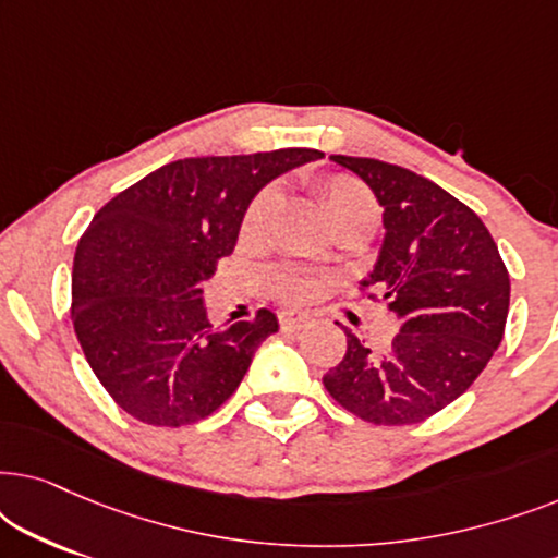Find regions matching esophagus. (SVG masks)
I'll use <instances>...</instances> for the list:
<instances>
[{
  "instance_id": "esophagus-1",
  "label": "esophagus",
  "mask_w": 558,
  "mask_h": 558,
  "mask_svg": "<svg viewBox=\"0 0 558 558\" xmlns=\"http://www.w3.org/2000/svg\"><path fill=\"white\" fill-rule=\"evenodd\" d=\"M310 325V317L307 315H294V312H281L279 315V327L284 332H296L302 330V327Z\"/></svg>"
}]
</instances>
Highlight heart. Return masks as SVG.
Instances as JSON below:
<instances>
[{
    "instance_id": "heart-1",
    "label": "heart",
    "mask_w": 558,
    "mask_h": 558,
    "mask_svg": "<svg viewBox=\"0 0 558 558\" xmlns=\"http://www.w3.org/2000/svg\"><path fill=\"white\" fill-rule=\"evenodd\" d=\"M319 197H323L325 216L330 226L338 228L345 226H376L378 220V203L368 187L353 174H327L319 180ZM279 205V190L269 185L258 190L254 201L248 203L246 213H243L241 233L243 239H258L269 226ZM271 292L284 300L287 304H307L319 292V279L310 277V274H300L292 269H274L269 274Z\"/></svg>"
}]
</instances>
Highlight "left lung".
I'll list each match as a JSON object with an SVG mask.
<instances>
[{"label": "left lung", "mask_w": 558, "mask_h": 558, "mask_svg": "<svg viewBox=\"0 0 558 558\" xmlns=\"http://www.w3.org/2000/svg\"><path fill=\"white\" fill-rule=\"evenodd\" d=\"M376 193L386 239L361 281L386 302L401 332L376 350L348 327L342 361L323 376L342 409L376 426L418 424L475 384L498 350L510 279L477 213L437 182L371 157L330 155Z\"/></svg>", "instance_id": "obj_1"}]
</instances>
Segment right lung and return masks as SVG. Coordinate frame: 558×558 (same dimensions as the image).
Segmentation results:
<instances>
[{
    "instance_id": "right-lung-1",
    "label": "right lung",
    "mask_w": 558,
    "mask_h": 558,
    "mask_svg": "<svg viewBox=\"0 0 558 558\" xmlns=\"http://www.w3.org/2000/svg\"><path fill=\"white\" fill-rule=\"evenodd\" d=\"M319 157L292 147L178 159L96 213L75 248L71 317L88 365L129 416L185 426L231 399L279 323L258 310L216 330L201 284L233 254L258 190Z\"/></svg>"
}]
</instances>
